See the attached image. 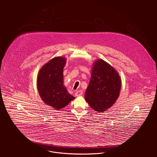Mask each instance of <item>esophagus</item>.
Listing matches in <instances>:
<instances>
[{
	"mask_svg": "<svg viewBox=\"0 0 157 157\" xmlns=\"http://www.w3.org/2000/svg\"><path fill=\"white\" fill-rule=\"evenodd\" d=\"M75 96H80V95H83V91L82 90H78L75 92Z\"/></svg>",
	"mask_w": 157,
	"mask_h": 157,
	"instance_id": "34e87169",
	"label": "esophagus"
}]
</instances>
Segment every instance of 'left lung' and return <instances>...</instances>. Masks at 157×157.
<instances>
[{"mask_svg": "<svg viewBox=\"0 0 157 157\" xmlns=\"http://www.w3.org/2000/svg\"><path fill=\"white\" fill-rule=\"evenodd\" d=\"M121 79L118 72L103 60L95 62L85 98L91 108L104 112L111 107L118 97Z\"/></svg>", "mask_w": 157, "mask_h": 157, "instance_id": "8db88e82", "label": "left lung"}]
</instances>
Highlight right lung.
Wrapping results in <instances>:
<instances>
[{
	"instance_id": "add662e5",
	"label": "right lung",
	"mask_w": 157,
	"mask_h": 157,
	"mask_svg": "<svg viewBox=\"0 0 157 157\" xmlns=\"http://www.w3.org/2000/svg\"><path fill=\"white\" fill-rule=\"evenodd\" d=\"M65 63L63 57H55L43 66L37 77V89L41 98L56 110L65 108L74 99L63 85Z\"/></svg>"
}]
</instances>
